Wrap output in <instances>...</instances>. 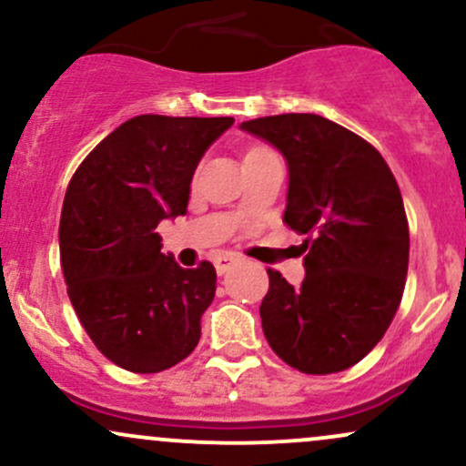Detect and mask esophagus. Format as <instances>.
I'll return each mask as SVG.
<instances>
[{
	"mask_svg": "<svg viewBox=\"0 0 466 466\" xmlns=\"http://www.w3.org/2000/svg\"><path fill=\"white\" fill-rule=\"evenodd\" d=\"M238 260V256L234 254H228V251H223V254H218L215 258V267H217V274H226V271H229V267H232L234 263Z\"/></svg>",
	"mask_w": 466,
	"mask_h": 466,
	"instance_id": "1",
	"label": "esophagus"
}]
</instances>
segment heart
Masks as SVG:
<instances>
[{
  "mask_svg": "<svg viewBox=\"0 0 466 466\" xmlns=\"http://www.w3.org/2000/svg\"><path fill=\"white\" fill-rule=\"evenodd\" d=\"M251 151H260V148H251Z\"/></svg>",
  "mask_w": 466,
  "mask_h": 466,
  "instance_id": "obj_1",
  "label": "heart"
}]
</instances>
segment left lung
Wrapping results in <instances>:
<instances>
[{"mask_svg":"<svg viewBox=\"0 0 466 466\" xmlns=\"http://www.w3.org/2000/svg\"><path fill=\"white\" fill-rule=\"evenodd\" d=\"M240 129L285 155L282 221L307 237L300 287L267 269L263 333L296 370H346L381 341L403 298L410 229L397 179L372 144L322 116H267Z\"/></svg>","mask_w":466,"mask_h":466,"instance_id":"left-lung-1","label":"left lung"}]
</instances>
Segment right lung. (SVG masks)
Returning <instances> with one entry per match:
<instances>
[{
  "instance_id": "right-lung-1",
  "label": "right lung",
  "mask_w": 466,
  "mask_h": 466,
  "mask_svg": "<svg viewBox=\"0 0 466 466\" xmlns=\"http://www.w3.org/2000/svg\"><path fill=\"white\" fill-rule=\"evenodd\" d=\"M234 117L136 116L78 166L63 201L61 267L80 324L109 361L151 374L195 350L217 271L162 254L159 221L186 215L197 164Z\"/></svg>"
}]
</instances>
